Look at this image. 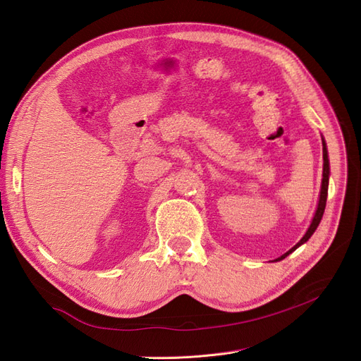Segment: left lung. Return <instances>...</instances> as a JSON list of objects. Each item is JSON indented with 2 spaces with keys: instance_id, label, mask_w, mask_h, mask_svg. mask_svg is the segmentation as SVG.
<instances>
[{
  "instance_id": "left-lung-1",
  "label": "left lung",
  "mask_w": 361,
  "mask_h": 361,
  "mask_svg": "<svg viewBox=\"0 0 361 361\" xmlns=\"http://www.w3.org/2000/svg\"><path fill=\"white\" fill-rule=\"evenodd\" d=\"M322 157H324V169H322V185H321V192H319V202L318 206H316V211L314 215L312 218V223L307 228V232L304 233V236L300 239V241L295 244L289 251H286L285 255H281L280 257H277L276 260H281L285 259L286 256H289L292 251L297 250L298 247H301L302 244H305L310 239V236L314 233L316 228H318L321 220H322V215L325 211V204H326V195H329V180H330V159H329V150H326V143L322 137Z\"/></svg>"
}]
</instances>
